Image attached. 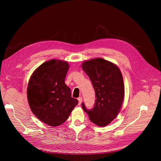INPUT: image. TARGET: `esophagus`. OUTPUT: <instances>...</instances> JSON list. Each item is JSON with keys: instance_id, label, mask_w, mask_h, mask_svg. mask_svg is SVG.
Wrapping results in <instances>:
<instances>
[{"instance_id": "esophagus-1", "label": "esophagus", "mask_w": 161, "mask_h": 161, "mask_svg": "<svg viewBox=\"0 0 161 161\" xmlns=\"http://www.w3.org/2000/svg\"><path fill=\"white\" fill-rule=\"evenodd\" d=\"M78 100H79V105H80L82 101V97H79V98H78Z\"/></svg>"}]
</instances>
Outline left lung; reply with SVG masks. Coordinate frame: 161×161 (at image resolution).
<instances>
[{
  "label": "left lung",
  "instance_id": "obj_1",
  "mask_svg": "<svg viewBox=\"0 0 161 161\" xmlns=\"http://www.w3.org/2000/svg\"><path fill=\"white\" fill-rule=\"evenodd\" d=\"M82 69L89 76L95 92L93 108H82L95 124L103 127L118 115L124 97L123 77L119 68L103 58H95L82 63Z\"/></svg>",
  "mask_w": 161,
  "mask_h": 161
}]
</instances>
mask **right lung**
<instances>
[{
	"label": "right lung",
	"mask_w": 161,
	"mask_h": 161,
	"mask_svg": "<svg viewBox=\"0 0 161 161\" xmlns=\"http://www.w3.org/2000/svg\"><path fill=\"white\" fill-rule=\"evenodd\" d=\"M69 65L66 61L51 60L33 72L27 86V99L37 118L50 126L62 124L78 104L65 84Z\"/></svg>",
	"instance_id": "add662e5"
}]
</instances>
